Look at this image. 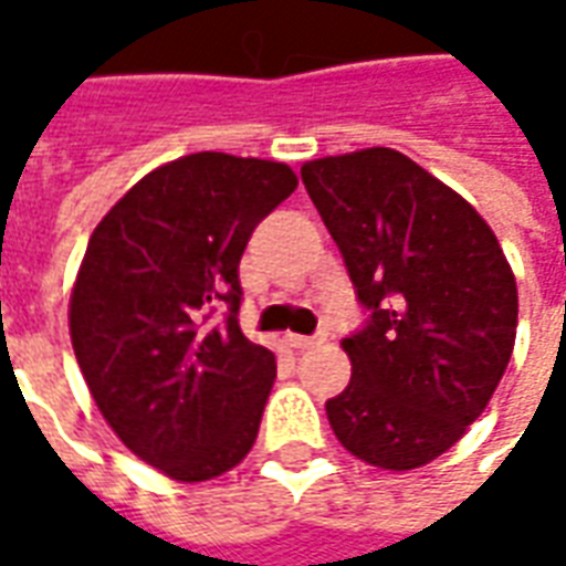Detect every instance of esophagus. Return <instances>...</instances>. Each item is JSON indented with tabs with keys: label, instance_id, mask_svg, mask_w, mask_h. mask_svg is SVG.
<instances>
[{
	"label": "esophagus",
	"instance_id": "esophagus-1",
	"mask_svg": "<svg viewBox=\"0 0 566 566\" xmlns=\"http://www.w3.org/2000/svg\"><path fill=\"white\" fill-rule=\"evenodd\" d=\"M287 343L294 345V348H300V352H306V348H318V345L324 343V333H318V336H291Z\"/></svg>",
	"mask_w": 566,
	"mask_h": 566
}]
</instances>
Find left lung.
Instances as JSON below:
<instances>
[{
	"label": "left lung",
	"instance_id": "obj_1",
	"mask_svg": "<svg viewBox=\"0 0 566 566\" xmlns=\"http://www.w3.org/2000/svg\"><path fill=\"white\" fill-rule=\"evenodd\" d=\"M300 175L367 308L343 339L352 381L327 400L333 433L381 470L424 467L497 391L515 275L482 214L400 150L321 157Z\"/></svg>",
	"mask_w": 566,
	"mask_h": 566
}]
</instances>
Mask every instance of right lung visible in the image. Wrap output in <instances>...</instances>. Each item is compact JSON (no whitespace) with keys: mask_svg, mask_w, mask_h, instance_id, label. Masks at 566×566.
<instances>
[{"mask_svg":"<svg viewBox=\"0 0 566 566\" xmlns=\"http://www.w3.org/2000/svg\"><path fill=\"white\" fill-rule=\"evenodd\" d=\"M294 190L284 163L199 150L129 187L87 242L72 348L117 439L169 479H214L258 439L275 355L239 331V260Z\"/></svg>","mask_w":566,"mask_h":566,"instance_id":"1","label":"right lung"}]
</instances>
